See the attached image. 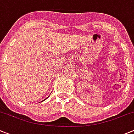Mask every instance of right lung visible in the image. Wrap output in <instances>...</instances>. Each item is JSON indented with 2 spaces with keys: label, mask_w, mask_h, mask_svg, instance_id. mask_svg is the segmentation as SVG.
Masks as SVG:
<instances>
[{
  "label": "right lung",
  "mask_w": 134,
  "mask_h": 134,
  "mask_svg": "<svg viewBox=\"0 0 134 134\" xmlns=\"http://www.w3.org/2000/svg\"><path fill=\"white\" fill-rule=\"evenodd\" d=\"M46 99H45V100H46ZM43 101H44V100H43Z\"/></svg>",
  "instance_id": "1"
}]
</instances>
